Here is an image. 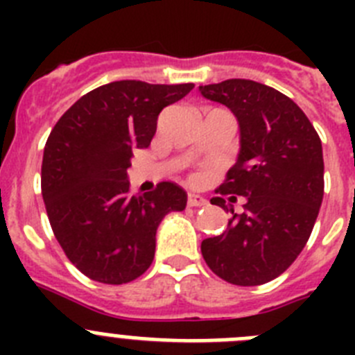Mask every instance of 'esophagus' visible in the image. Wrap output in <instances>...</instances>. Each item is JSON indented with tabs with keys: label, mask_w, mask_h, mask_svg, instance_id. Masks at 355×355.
Instances as JSON below:
<instances>
[{
	"label": "esophagus",
	"mask_w": 355,
	"mask_h": 355,
	"mask_svg": "<svg viewBox=\"0 0 355 355\" xmlns=\"http://www.w3.org/2000/svg\"><path fill=\"white\" fill-rule=\"evenodd\" d=\"M187 205L192 206V208H200V206L208 205V200H206L202 196H199V193H188Z\"/></svg>",
	"instance_id": "esophagus-1"
}]
</instances>
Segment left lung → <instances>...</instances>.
Returning <instances> with one entry per match:
<instances>
[{"mask_svg": "<svg viewBox=\"0 0 355 355\" xmlns=\"http://www.w3.org/2000/svg\"><path fill=\"white\" fill-rule=\"evenodd\" d=\"M202 97L227 106L240 126V153L216 192L245 199L227 229L206 238L200 252L220 279L258 286L283 274L302 252L324 199L322 142L290 97L252 80L199 87ZM211 205L227 209L222 197Z\"/></svg>", "mask_w": 355, "mask_h": 355, "instance_id": "8db88e82", "label": "left lung"}]
</instances>
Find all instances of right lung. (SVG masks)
<instances>
[{"mask_svg": "<svg viewBox=\"0 0 355 355\" xmlns=\"http://www.w3.org/2000/svg\"><path fill=\"white\" fill-rule=\"evenodd\" d=\"M193 83L122 80L80 97L49 135L42 158V199L56 240L81 274L105 284L140 277L155 259L163 216L187 208V192L163 181L131 196L128 168L146 149L165 106Z\"/></svg>", "mask_w": 355, "mask_h": 355, "instance_id": "right-lung-1", "label": "right lung"}]
</instances>
